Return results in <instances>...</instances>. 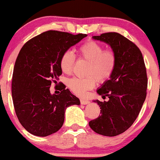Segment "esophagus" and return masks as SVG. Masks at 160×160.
Returning a JSON list of instances; mask_svg holds the SVG:
<instances>
[{
    "label": "esophagus",
    "mask_w": 160,
    "mask_h": 160,
    "mask_svg": "<svg viewBox=\"0 0 160 160\" xmlns=\"http://www.w3.org/2000/svg\"><path fill=\"white\" fill-rule=\"evenodd\" d=\"M80 104H87L89 102L88 100H86V99L82 98H80Z\"/></svg>",
    "instance_id": "obj_1"
}]
</instances>
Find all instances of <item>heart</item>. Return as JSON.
Instances as JSON below:
<instances>
[{
    "label": "heart",
    "mask_w": 160,
    "mask_h": 160,
    "mask_svg": "<svg viewBox=\"0 0 160 160\" xmlns=\"http://www.w3.org/2000/svg\"><path fill=\"white\" fill-rule=\"evenodd\" d=\"M104 46L95 40H89L79 47L80 58L88 62L86 78L70 79L68 85L71 91L78 95H83L86 91L94 87L96 80L104 82L113 74L117 65V55L112 49H104ZM75 56L71 50L65 51L60 58V68L66 74H71L75 64Z\"/></svg>",
    "instance_id": "1"
}]
</instances>
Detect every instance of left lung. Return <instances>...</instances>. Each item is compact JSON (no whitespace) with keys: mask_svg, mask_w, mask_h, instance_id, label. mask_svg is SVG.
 I'll use <instances>...</instances> for the list:
<instances>
[{"mask_svg":"<svg viewBox=\"0 0 160 160\" xmlns=\"http://www.w3.org/2000/svg\"><path fill=\"white\" fill-rule=\"evenodd\" d=\"M92 38L111 46L117 55V65L110 80L97 90L109 100L94 101L100 107L101 115L89 125L95 132L116 136L126 131L140 113L147 95L146 67L138 47L119 33H104Z\"/></svg>","mask_w":160,"mask_h":160,"instance_id":"left-lung-1","label":"left lung"}]
</instances>
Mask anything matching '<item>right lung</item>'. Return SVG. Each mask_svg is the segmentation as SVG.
<instances>
[{"label":"right lung","mask_w":160,"mask_h":160,"mask_svg":"<svg viewBox=\"0 0 160 160\" xmlns=\"http://www.w3.org/2000/svg\"><path fill=\"white\" fill-rule=\"evenodd\" d=\"M86 36L50 30L22 47L12 74V97L18 120L32 135L45 137L56 132L64 123L66 108L80 104L63 83L58 95H51L49 88L62 74V55Z\"/></svg>","instance_id":"1"}]
</instances>
